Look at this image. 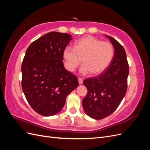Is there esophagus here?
I'll return each instance as SVG.
<instances>
[{
  "instance_id": "1",
  "label": "esophagus",
  "mask_w": 150,
  "mask_h": 150,
  "mask_svg": "<svg viewBox=\"0 0 150 150\" xmlns=\"http://www.w3.org/2000/svg\"><path fill=\"white\" fill-rule=\"evenodd\" d=\"M78 82H79V84H83V78H78Z\"/></svg>"
}]
</instances>
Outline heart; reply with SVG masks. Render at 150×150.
Wrapping results in <instances>:
<instances>
[{
	"mask_svg": "<svg viewBox=\"0 0 150 150\" xmlns=\"http://www.w3.org/2000/svg\"><path fill=\"white\" fill-rule=\"evenodd\" d=\"M112 44L101 41L93 36H86L74 43V47L67 46L63 51V57L67 69L74 71L83 62L81 72L99 75L105 71L114 57Z\"/></svg>",
	"mask_w": 150,
	"mask_h": 150,
	"instance_id": "heart-1",
	"label": "heart"
}]
</instances>
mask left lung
I'll return each instance as SVG.
<instances>
[{
	"instance_id": "1",
	"label": "left lung",
	"mask_w": 150,
	"mask_h": 150,
	"mask_svg": "<svg viewBox=\"0 0 150 150\" xmlns=\"http://www.w3.org/2000/svg\"><path fill=\"white\" fill-rule=\"evenodd\" d=\"M106 36L115 48L110 66L103 73L83 81L88 93L83 99V107L86 114L95 120L103 119L116 110L128 86L129 66L125 50L114 38Z\"/></svg>"
}]
</instances>
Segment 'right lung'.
Here are the masks:
<instances>
[{
    "instance_id": "add662e5",
    "label": "right lung",
    "mask_w": 150,
    "mask_h": 150,
    "mask_svg": "<svg viewBox=\"0 0 150 150\" xmlns=\"http://www.w3.org/2000/svg\"><path fill=\"white\" fill-rule=\"evenodd\" d=\"M71 40L66 33L51 32L35 40L22 61V88L38 114L51 116L64 107L67 95L78 86L76 76L63 64V51Z\"/></svg>"
}]
</instances>
